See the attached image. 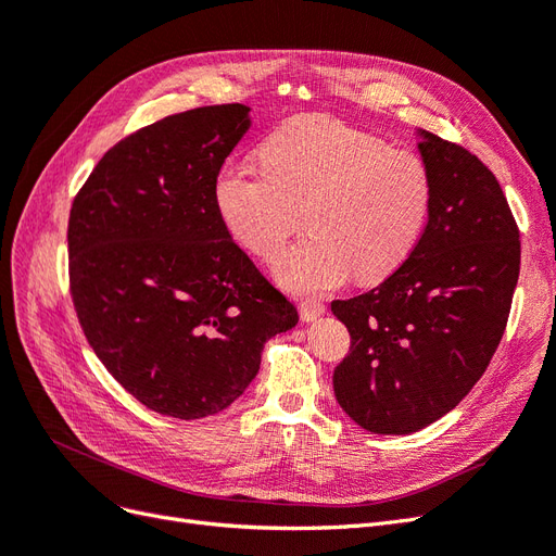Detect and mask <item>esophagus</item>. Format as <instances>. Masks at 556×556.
Returning <instances> with one entry per match:
<instances>
[{
    "label": "esophagus",
    "mask_w": 556,
    "mask_h": 556,
    "mask_svg": "<svg viewBox=\"0 0 556 556\" xmlns=\"http://www.w3.org/2000/svg\"><path fill=\"white\" fill-rule=\"evenodd\" d=\"M299 313H301V319H304V323H313V319H317L319 315L325 313V304L319 299H306V301H301V304H299Z\"/></svg>",
    "instance_id": "34e87169"
}]
</instances>
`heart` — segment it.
<instances>
[{
  "instance_id": "1",
  "label": "heart",
  "mask_w": 556,
  "mask_h": 556,
  "mask_svg": "<svg viewBox=\"0 0 556 556\" xmlns=\"http://www.w3.org/2000/svg\"><path fill=\"white\" fill-rule=\"evenodd\" d=\"M260 164H223L213 204L229 237L260 260L278 257L304 215L311 237L276 264L278 282L294 294L341 288L350 274L378 282L422 239L433 180L413 150L306 115L268 134Z\"/></svg>"
}]
</instances>
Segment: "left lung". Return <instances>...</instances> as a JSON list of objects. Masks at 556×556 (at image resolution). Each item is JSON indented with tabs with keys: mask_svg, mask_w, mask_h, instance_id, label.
<instances>
[{
	"mask_svg": "<svg viewBox=\"0 0 556 556\" xmlns=\"http://www.w3.org/2000/svg\"><path fill=\"white\" fill-rule=\"evenodd\" d=\"M419 137L433 180L422 239L378 288L331 304L352 339L336 401L382 435L425 429L473 390L519 278V229L496 176L466 148Z\"/></svg>",
	"mask_w": 556,
	"mask_h": 556,
	"instance_id": "8db88e82",
	"label": "left lung"
}]
</instances>
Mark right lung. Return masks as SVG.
<instances>
[{"label": "right lung", "mask_w": 556, "mask_h": 556, "mask_svg": "<svg viewBox=\"0 0 556 556\" xmlns=\"http://www.w3.org/2000/svg\"><path fill=\"white\" fill-rule=\"evenodd\" d=\"M248 106L176 113L117 141L78 190L66 241L78 323L146 408L201 419L237 401L299 313L231 241L213 180Z\"/></svg>", "instance_id": "1"}]
</instances>
